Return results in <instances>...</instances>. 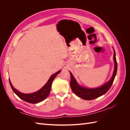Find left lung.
Returning <instances> with one entry per match:
<instances>
[{
  "label": "left lung",
  "mask_w": 130,
  "mask_h": 130,
  "mask_svg": "<svg viewBox=\"0 0 130 130\" xmlns=\"http://www.w3.org/2000/svg\"><path fill=\"white\" fill-rule=\"evenodd\" d=\"M113 60L114 62H115V69H114L112 77L108 82L99 87L96 88H88L81 86L77 83L75 78L73 76V74L69 72L70 76H71V80H70V86H71L73 92L75 95L84 100H90L96 99V98L104 95L110 89L113 81L115 80L117 71V62L116 57V52L115 49H113Z\"/></svg>",
  "instance_id": "1"
}]
</instances>
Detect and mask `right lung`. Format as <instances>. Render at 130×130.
<instances>
[{"mask_svg": "<svg viewBox=\"0 0 130 130\" xmlns=\"http://www.w3.org/2000/svg\"><path fill=\"white\" fill-rule=\"evenodd\" d=\"M61 70H59V71L57 72L56 73L52 75L49 78L48 81H47L45 85L43 86V87L41 88L38 91L34 92L30 94H25V93H22L20 92H19L18 90L15 89L12 85L11 84V82L10 81V80L9 79V82L10 85L12 89L13 90L14 93L16 94V95L21 99L22 100H24L26 102H27L31 104H36L44 100L45 99L48 97L49 94L50 93L51 87H52V82L54 80V79L55 77L57 76V75L61 72Z\"/></svg>", "mask_w": 130, "mask_h": 130, "instance_id": "right-lung-1", "label": "right lung"}]
</instances>
